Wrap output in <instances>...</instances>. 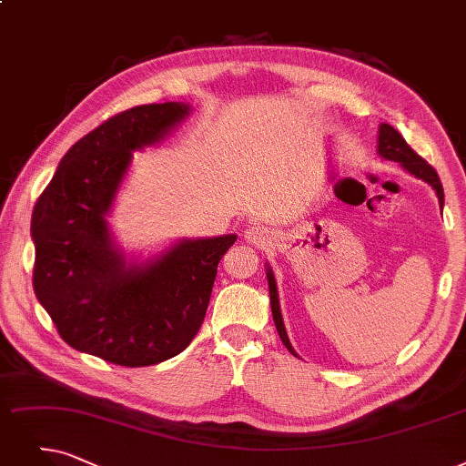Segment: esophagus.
Wrapping results in <instances>:
<instances>
[{
	"instance_id": "obj_1",
	"label": "esophagus",
	"mask_w": 466,
	"mask_h": 466,
	"mask_svg": "<svg viewBox=\"0 0 466 466\" xmlns=\"http://www.w3.org/2000/svg\"><path fill=\"white\" fill-rule=\"evenodd\" d=\"M245 238L248 243H252L254 247H269L273 240V233L268 228H259V226H252L245 231Z\"/></svg>"
}]
</instances>
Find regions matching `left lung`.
Instances as JSON below:
<instances>
[{
	"mask_svg": "<svg viewBox=\"0 0 466 466\" xmlns=\"http://www.w3.org/2000/svg\"><path fill=\"white\" fill-rule=\"evenodd\" d=\"M379 155L386 160H394L400 162L403 168L413 174L415 177L426 181L428 185H432V189L438 195L440 200V207H443V187H441V181L436 174V170L432 168L431 164H428L424 158H420L411 147L407 145V141L401 137V134L398 129H394L390 124H380L379 129ZM268 285H269V300H271V313H273V321L277 327L279 337H281L283 344L287 346V350L296 356L294 348L289 342L287 337V330H285V323H283V315H281V306H279V294H277V283H275V277L271 268L268 266Z\"/></svg>",
	"mask_w": 466,
	"mask_h": 466,
	"instance_id": "8db88e82",
	"label": "left lung"
}]
</instances>
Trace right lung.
Masks as SVG:
<instances>
[{
	"instance_id": "obj_1",
	"label": "right lung",
	"mask_w": 466,
	"mask_h": 466,
	"mask_svg": "<svg viewBox=\"0 0 466 466\" xmlns=\"http://www.w3.org/2000/svg\"><path fill=\"white\" fill-rule=\"evenodd\" d=\"M189 105H139L74 143L32 212L34 292L61 339L122 367L177 356L198 332L218 264L237 235L183 238L145 264H126L106 216L132 151L170 134Z\"/></svg>"
}]
</instances>
